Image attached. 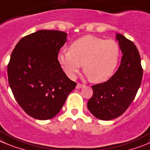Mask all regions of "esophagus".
<instances>
[{
  "instance_id": "obj_1",
  "label": "esophagus",
  "mask_w": 150,
  "mask_h": 150,
  "mask_svg": "<svg viewBox=\"0 0 150 150\" xmlns=\"http://www.w3.org/2000/svg\"><path fill=\"white\" fill-rule=\"evenodd\" d=\"M83 86H84V85L81 84V83H78V84H77V86H76V89H81V88L83 87Z\"/></svg>"
}]
</instances>
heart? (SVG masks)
Wrapping results in <instances>:
<instances>
[{"instance_id": "obj_1", "label": "heart", "mask_w": 150, "mask_h": 150, "mask_svg": "<svg viewBox=\"0 0 150 150\" xmlns=\"http://www.w3.org/2000/svg\"><path fill=\"white\" fill-rule=\"evenodd\" d=\"M69 51L59 53L58 59L67 75L75 78L83 65L86 76L93 82L107 81L117 67L119 46L114 40L86 35L72 42Z\"/></svg>"}]
</instances>
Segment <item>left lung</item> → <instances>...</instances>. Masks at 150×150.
Here are the masks:
<instances>
[{"mask_svg": "<svg viewBox=\"0 0 150 150\" xmlns=\"http://www.w3.org/2000/svg\"><path fill=\"white\" fill-rule=\"evenodd\" d=\"M123 53L117 72L106 82L92 85L93 95L87 107L96 117L110 121L127 110L141 86L143 69L135 45L123 35L116 34Z\"/></svg>", "mask_w": 150, "mask_h": 150, "instance_id": "8db88e82", "label": "left lung"}]
</instances>
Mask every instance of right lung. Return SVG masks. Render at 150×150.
I'll list each match as a JSON object with an SVG mask.
<instances>
[{
	"instance_id": "1",
	"label": "right lung",
	"mask_w": 150,
	"mask_h": 150,
	"mask_svg": "<svg viewBox=\"0 0 150 150\" xmlns=\"http://www.w3.org/2000/svg\"><path fill=\"white\" fill-rule=\"evenodd\" d=\"M67 35L58 30H39L21 39L11 54L9 86L20 107L35 119L54 117L77 85L58 60Z\"/></svg>"
}]
</instances>
